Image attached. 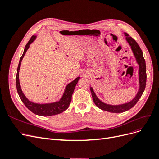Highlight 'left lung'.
<instances>
[{"mask_svg": "<svg viewBox=\"0 0 159 159\" xmlns=\"http://www.w3.org/2000/svg\"><path fill=\"white\" fill-rule=\"evenodd\" d=\"M125 36V40L127 42L129 45L131 46V50L133 53V55L135 57L136 61L139 65V88L137 95L130 102L120 104V105H110L107 104L103 102H102L96 95L95 93L92 88H90L91 95H92L93 100L96 106L98 107L99 109L107 111L111 113H123L126 111L127 110L131 109L134 105H135L139 99H140L141 95H143L144 91L145 89L146 81H147V73H146V64L145 60L144 59L143 52L139 47L137 42L134 40L133 38L129 36L127 33H124Z\"/></svg>", "mask_w": 159, "mask_h": 159, "instance_id": "8db88e82", "label": "left lung"}]
</instances>
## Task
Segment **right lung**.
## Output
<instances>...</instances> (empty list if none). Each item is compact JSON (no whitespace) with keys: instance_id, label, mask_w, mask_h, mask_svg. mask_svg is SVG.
I'll return each instance as SVG.
<instances>
[{"instance_id":"right-lung-1","label":"right lung","mask_w":159,"mask_h":159,"mask_svg":"<svg viewBox=\"0 0 159 159\" xmlns=\"http://www.w3.org/2000/svg\"><path fill=\"white\" fill-rule=\"evenodd\" d=\"M36 36H32L30 40L28 41L27 44L25 46V48L24 50L23 54L20 57V61H19L18 66L17 68V73L16 77V89L19 95L22 102L25 105V106L29 109L32 113H34L38 115H41V116H52V115H57L64 111L65 110L68 108L69 105L71 103V96L74 93V89L75 88V85L79 81L80 77L76 78L74 81L66 85L65 88L64 92L63 95L61 98V99L56 102L50 103H36L32 102L31 101L28 99V98L23 93L21 89L20 81H19V71H20V68L21 65V62L22 58L25 56L26 51L29 48L30 45L35 40Z\"/></svg>"}]
</instances>
